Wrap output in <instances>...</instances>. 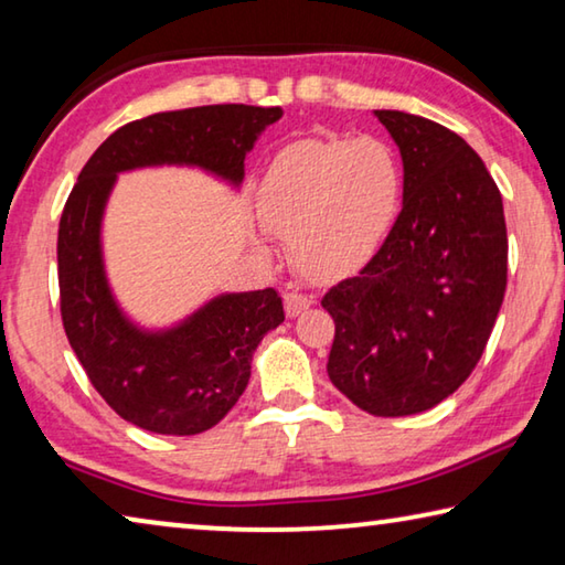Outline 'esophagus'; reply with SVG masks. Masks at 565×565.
Wrapping results in <instances>:
<instances>
[{
	"mask_svg": "<svg viewBox=\"0 0 565 565\" xmlns=\"http://www.w3.org/2000/svg\"><path fill=\"white\" fill-rule=\"evenodd\" d=\"M284 303H286V313H289V317L294 319V317H299L301 311L309 309V306L313 303V299H311V296L301 294V291H289V294L284 296Z\"/></svg>",
	"mask_w": 565,
	"mask_h": 565,
	"instance_id": "34e87169",
	"label": "esophagus"
}]
</instances>
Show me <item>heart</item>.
I'll list each match as a JSON object with an SVG mask.
<instances>
[{"mask_svg":"<svg viewBox=\"0 0 565 565\" xmlns=\"http://www.w3.org/2000/svg\"><path fill=\"white\" fill-rule=\"evenodd\" d=\"M404 199V164L384 139H299L266 167L259 218L291 242L294 264L317 281L343 279L386 244ZM266 252V244L256 238Z\"/></svg>","mask_w":565,"mask_h":565,"instance_id":"1","label":"heart"}]
</instances>
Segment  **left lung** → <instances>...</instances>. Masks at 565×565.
Instances as JSON below:
<instances>
[{
  "label": "left lung",
  "mask_w": 565,
  "mask_h": 565,
  "mask_svg": "<svg viewBox=\"0 0 565 565\" xmlns=\"http://www.w3.org/2000/svg\"><path fill=\"white\" fill-rule=\"evenodd\" d=\"M404 161V209L381 252L321 306L329 379L371 416L434 408L471 376L505 294L501 191L451 129L376 109Z\"/></svg>",
  "instance_id": "left-lung-1"
}]
</instances>
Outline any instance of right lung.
I'll use <instances>...</instances> for the list:
<instances>
[{
	"label": "right lung",
	"mask_w": 565,
	"mask_h": 565,
	"mask_svg": "<svg viewBox=\"0 0 565 565\" xmlns=\"http://www.w3.org/2000/svg\"><path fill=\"white\" fill-rule=\"evenodd\" d=\"M281 114L214 104L131 121L94 151L66 199L56 238L66 339L99 396L145 431L194 436L216 426L244 394L254 351L284 321V303L274 289L218 294L171 327L134 321L104 266L102 226L117 177L189 167L238 189L246 154Z\"/></svg>",
	"instance_id": "obj_1"
}]
</instances>
